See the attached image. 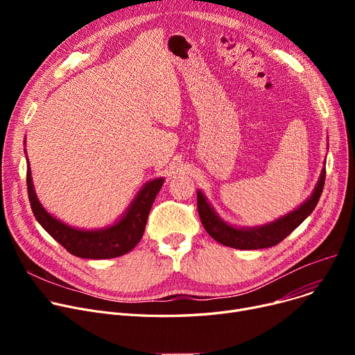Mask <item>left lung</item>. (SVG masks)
Masks as SVG:
<instances>
[{"label":"left lung","mask_w":355,"mask_h":355,"mask_svg":"<svg viewBox=\"0 0 355 355\" xmlns=\"http://www.w3.org/2000/svg\"><path fill=\"white\" fill-rule=\"evenodd\" d=\"M325 184V162L321 171L320 180L316 182L312 194L301 204L297 209H293L288 214L276 218L275 221L266 223L262 226L254 227H240L233 226L230 223L223 220L214 207L207 200L206 194L197 190V209L200 220L206 232L217 240L218 243L240 249V250H254L272 248L289 236L301 223L313 211L316 204L324 190Z\"/></svg>","instance_id":"8db88e82"}]
</instances>
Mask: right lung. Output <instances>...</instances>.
I'll return each instance as SVG.
<instances>
[{
    "instance_id": "add662e5",
    "label": "right lung",
    "mask_w": 355,
    "mask_h": 355,
    "mask_svg": "<svg viewBox=\"0 0 355 355\" xmlns=\"http://www.w3.org/2000/svg\"><path fill=\"white\" fill-rule=\"evenodd\" d=\"M162 184V177L148 181L114 225L86 230L66 225L42 206L34 191L30 164L27 165V190L35 220L69 253L83 259H112L132 250L144 234L149 210Z\"/></svg>"
}]
</instances>
